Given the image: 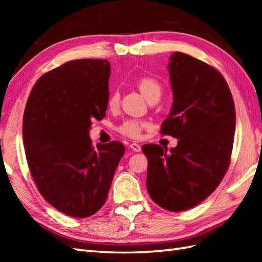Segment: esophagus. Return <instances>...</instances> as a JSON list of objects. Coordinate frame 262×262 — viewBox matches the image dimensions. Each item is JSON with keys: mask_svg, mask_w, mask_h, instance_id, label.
<instances>
[{"mask_svg": "<svg viewBox=\"0 0 262 262\" xmlns=\"http://www.w3.org/2000/svg\"><path fill=\"white\" fill-rule=\"evenodd\" d=\"M129 147H130L134 152H141V149H142L141 145H138V144H136V143H132L130 145H129Z\"/></svg>", "mask_w": 262, "mask_h": 262, "instance_id": "34e87169", "label": "esophagus"}]
</instances>
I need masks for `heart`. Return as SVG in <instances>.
I'll use <instances>...</instances> for the list:
<instances>
[{
	"label": "heart",
	"mask_w": 262,
	"mask_h": 262,
	"mask_svg": "<svg viewBox=\"0 0 262 262\" xmlns=\"http://www.w3.org/2000/svg\"><path fill=\"white\" fill-rule=\"evenodd\" d=\"M137 88L138 90L141 91L143 97L145 98L147 101L153 97L161 96V92H162V86H161V83L154 79L152 76H143L140 80L137 81ZM119 102V93L118 92H113L110 94L108 99V105L109 107H116ZM146 127V122L141 121V120H127L125 121L119 127V132L121 134H124L128 137L132 138H138L141 137L142 132L144 128Z\"/></svg>",
	"instance_id": "heart-1"
}]
</instances>
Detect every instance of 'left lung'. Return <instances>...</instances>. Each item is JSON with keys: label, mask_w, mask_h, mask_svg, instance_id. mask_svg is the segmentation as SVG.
<instances>
[{"label": "left lung", "mask_w": 262, "mask_h": 262, "mask_svg": "<svg viewBox=\"0 0 262 262\" xmlns=\"http://www.w3.org/2000/svg\"><path fill=\"white\" fill-rule=\"evenodd\" d=\"M173 104L162 135L178 138L170 152L145 144L149 197L170 211L200 204L220 185L229 169L234 142L235 107L219 71L187 54L176 52L168 65Z\"/></svg>", "instance_id": "left-lung-1"}]
</instances>
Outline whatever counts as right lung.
Returning a JSON list of instances; mask_svg holds the SVG:
<instances>
[{"mask_svg":"<svg viewBox=\"0 0 262 262\" xmlns=\"http://www.w3.org/2000/svg\"><path fill=\"white\" fill-rule=\"evenodd\" d=\"M110 63L76 59L43 74L24 114V145L41 196L62 213L84 219L102 207L125 146L97 144L89 132L108 107Z\"/></svg>","mask_w":262,"mask_h":262,"instance_id":"add662e5","label":"right lung"}]
</instances>
